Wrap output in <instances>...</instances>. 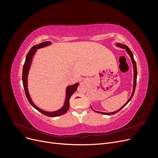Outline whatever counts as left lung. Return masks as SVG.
<instances>
[{"label": "left lung", "mask_w": 158, "mask_h": 158, "mask_svg": "<svg viewBox=\"0 0 158 158\" xmlns=\"http://www.w3.org/2000/svg\"><path fill=\"white\" fill-rule=\"evenodd\" d=\"M116 45L118 47H121V48L122 49H126V51L127 53L129 55V56H130L131 59V60H132V65H133V69H134V80H133V90H132V93L131 94V98L128 99V101L127 102V103L124 105V106L123 107H121L120 109H118L117 111H115L114 112H111V113H103V112H100V111H95V110H94L92 108V109L94 110V111L96 113H101V114H106V115H111V114H114V113H117V112H118L120 110H121L124 107H125V106H127V103L131 101L133 95H134V93H135V88H136V78H137V69H136V62L135 60V59H134V56H133V54L132 51H131V49L128 48V47L125 45H123V44H117Z\"/></svg>", "instance_id": "left-lung-1"}]
</instances>
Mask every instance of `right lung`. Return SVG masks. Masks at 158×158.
Wrapping results in <instances>:
<instances>
[{
    "label": "right lung",
    "instance_id": "add662e5",
    "mask_svg": "<svg viewBox=\"0 0 158 158\" xmlns=\"http://www.w3.org/2000/svg\"><path fill=\"white\" fill-rule=\"evenodd\" d=\"M51 44V41H45V42L41 43V44H40L35 45L31 47V49L30 50L29 52H28V53L26 55L25 63L23 66L22 82H23V88H24V90H25V94L26 95V98L31 106L35 109H37L38 111H40V113L45 114V115H46V116L55 117L60 116V115H62V114H64L68 111V110L70 107V103H69L70 98L71 97V95L76 92V89H77V88L79 84L76 83L74 85H69V86H67V88H66V98H65V102H64V104L63 107H61L60 109L57 110V111H52V112L44 111V110H43L38 107H37L32 102L31 98L30 97L29 92H28V89H27V76H28V73H29V70L30 69L31 60H32L33 55H34V54L35 53L37 49L43 48V47H45L46 46L50 45Z\"/></svg>",
    "mask_w": 158,
    "mask_h": 158
}]
</instances>
